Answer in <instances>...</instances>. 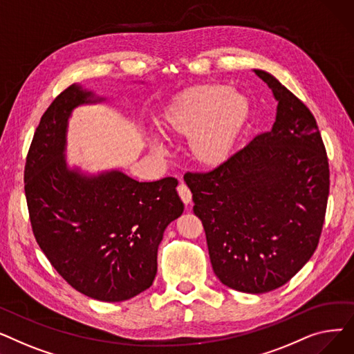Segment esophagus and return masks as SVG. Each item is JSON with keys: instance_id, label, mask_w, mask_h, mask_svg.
Instances as JSON below:
<instances>
[{"instance_id": "esophagus-1", "label": "esophagus", "mask_w": 354, "mask_h": 354, "mask_svg": "<svg viewBox=\"0 0 354 354\" xmlns=\"http://www.w3.org/2000/svg\"><path fill=\"white\" fill-rule=\"evenodd\" d=\"M176 191H178V195H179V198L182 199V202L185 203V205H188V203H191V201H192V192H191V189L187 187V185H185L183 182L179 183Z\"/></svg>"}]
</instances>
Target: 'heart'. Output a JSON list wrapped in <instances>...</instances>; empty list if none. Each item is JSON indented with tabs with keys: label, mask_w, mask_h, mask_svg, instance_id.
<instances>
[{
	"label": "heart",
	"mask_w": 354,
	"mask_h": 354,
	"mask_svg": "<svg viewBox=\"0 0 354 354\" xmlns=\"http://www.w3.org/2000/svg\"><path fill=\"white\" fill-rule=\"evenodd\" d=\"M248 116L250 103L243 95L225 86L208 84L187 91L167 107L159 129L169 139H188L195 163L215 167L230 156Z\"/></svg>",
	"instance_id": "b5f03b06"
}]
</instances>
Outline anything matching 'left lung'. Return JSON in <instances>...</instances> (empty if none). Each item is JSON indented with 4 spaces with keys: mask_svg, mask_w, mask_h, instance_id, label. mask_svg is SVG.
Masks as SVG:
<instances>
[{
    "mask_svg": "<svg viewBox=\"0 0 354 354\" xmlns=\"http://www.w3.org/2000/svg\"><path fill=\"white\" fill-rule=\"evenodd\" d=\"M275 123L208 172H187L194 212L222 284L251 294L288 283L319 245L330 169L310 109L270 73Z\"/></svg>",
    "mask_w": 354,
    "mask_h": 354,
    "instance_id": "obj_1",
    "label": "left lung"
}]
</instances>
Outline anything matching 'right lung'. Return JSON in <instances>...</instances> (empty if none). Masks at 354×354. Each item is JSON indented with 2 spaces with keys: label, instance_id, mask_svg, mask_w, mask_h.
Listing matches in <instances>:
<instances>
[{
  "label": "right lung",
  "instance_id": "right-lung-1",
  "mask_svg": "<svg viewBox=\"0 0 354 354\" xmlns=\"http://www.w3.org/2000/svg\"><path fill=\"white\" fill-rule=\"evenodd\" d=\"M100 102L71 84L37 126L24 167L32 234L50 264L79 292L124 301L152 286L165 228L183 212L175 178L138 182L119 171L84 176L63 156L71 110Z\"/></svg>",
  "mask_w": 354,
  "mask_h": 354
}]
</instances>
